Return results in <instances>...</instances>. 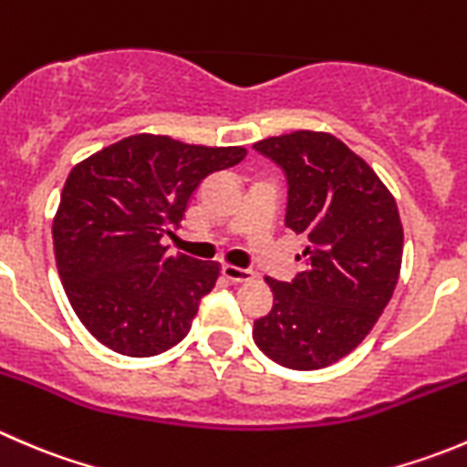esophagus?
I'll use <instances>...</instances> for the list:
<instances>
[{
  "label": "esophagus",
  "mask_w": 467,
  "mask_h": 467,
  "mask_svg": "<svg viewBox=\"0 0 467 467\" xmlns=\"http://www.w3.org/2000/svg\"><path fill=\"white\" fill-rule=\"evenodd\" d=\"M221 273H223V277H228L230 282H248L255 277V273H253L251 268L230 266V264H223V266H221Z\"/></svg>",
  "instance_id": "obj_1"
}]
</instances>
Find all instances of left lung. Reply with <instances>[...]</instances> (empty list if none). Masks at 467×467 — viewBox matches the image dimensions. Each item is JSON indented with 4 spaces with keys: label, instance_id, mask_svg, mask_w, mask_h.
Masks as SVG:
<instances>
[{
    "label": "left lung",
    "instance_id": "8db88e82",
    "mask_svg": "<svg viewBox=\"0 0 467 467\" xmlns=\"http://www.w3.org/2000/svg\"><path fill=\"white\" fill-rule=\"evenodd\" d=\"M253 149L286 176V228L307 239V268L266 277L273 307L253 325L257 348L285 368L317 370L355 350L398 285L402 223L378 173L329 133L296 130Z\"/></svg>",
    "mask_w": 467,
    "mask_h": 467
}]
</instances>
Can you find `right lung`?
<instances>
[{
    "mask_svg": "<svg viewBox=\"0 0 467 467\" xmlns=\"http://www.w3.org/2000/svg\"><path fill=\"white\" fill-rule=\"evenodd\" d=\"M244 146L130 135L69 171L54 219L60 282L88 332L126 357H153L187 337L219 264L160 244L210 173L239 164Z\"/></svg>",
    "mask_w": 467,
    "mask_h": 467,
    "instance_id": "1",
    "label": "right lung"
}]
</instances>
